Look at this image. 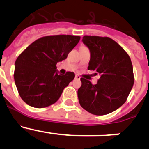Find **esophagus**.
<instances>
[{"label": "esophagus", "mask_w": 149, "mask_h": 149, "mask_svg": "<svg viewBox=\"0 0 149 149\" xmlns=\"http://www.w3.org/2000/svg\"><path fill=\"white\" fill-rule=\"evenodd\" d=\"M81 77L79 76V75H76V76H75V79H76V80H80Z\"/></svg>", "instance_id": "obj_1"}]
</instances>
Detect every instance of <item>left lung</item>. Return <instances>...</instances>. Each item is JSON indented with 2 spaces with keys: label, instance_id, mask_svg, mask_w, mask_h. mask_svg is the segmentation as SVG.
I'll use <instances>...</instances> for the list:
<instances>
[{
  "label": "left lung",
  "instance_id": "1",
  "mask_svg": "<svg viewBox=\"0 0 149 149\" xmlns=\"http://www.w3.org/2000/svg\"><path fill=\"white\" fill-rule=\"evenodd\" d=\"M91 53L88 70L100 78L93 84L81 78L78 90L80 105L89 113H111L127 100L134 84L133 65L128 54L118 43L107 37L85 35L82 40Z\"/></svg>",
  "mask_w": 149,
  "mask_h": 149
}]
</instances>
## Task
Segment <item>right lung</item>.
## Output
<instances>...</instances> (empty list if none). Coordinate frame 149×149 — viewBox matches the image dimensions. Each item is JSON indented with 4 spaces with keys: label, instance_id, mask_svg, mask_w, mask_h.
Listing matches in <instances>:
<instances>
[{
    "label": "right lung",
    "instance_id": "right-lung-1",
    "mask_svg": "<svg viewBox=\"0 0 149 149\" xmlns=\"http://www.w3.org/2000/svg\"><path fill=\"white\" fill-rule=\"evenodd\" d=\"M80 39V36L66 34L45 36L35 40L19 55L13 76L24 102L33 107L44 108L59 100L75 74L70 71L58 74L56 64L67 58Z\"/></svg>",
    "mask_w": 149,
    "mask_h": 149
}]
</instances>
